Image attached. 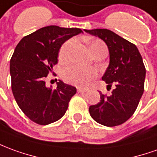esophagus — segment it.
<instances>
[{"mask_svg": "<svg viewBox=\"0 0 157 157\" xmlns=\"http://www.w3.org/2000/svg\"><path fill=\"white\" fill-rule=\"evenodd\" d=\"M77 92H78L79 94H84V93H86V90L82 89V88H77Z\"/></svg>", "mask_w": 157, "mask_h": 157, "instance_id": "esophagus-1", "label": "esophagus"}]
</instances>
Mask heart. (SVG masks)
I'll return each instance as SVG.
<instances>
[{"label": "heart", "instance_id": "heart-1", "mask_svg": "<svg viewBox=\"0 0 157 157\" xmlns=\"http://www.w3.org/2000/svg\"><path fill=\"white\" fill-rule=\"evenodd\" d=\"M74 44H75V40L70 39L62 45L59 52V58L61 61L68 60ZM88 45H89L90 50L94 55L102 50H107L105 43L98 39L88 40ZM97 75L98 71L94 68L82 67L79 65L69 66L63 69L62 71V77L65 82L80 87H85L87 86L90 82Z\"/></svg>", "mask_w": 157, "mask_h": 157}]
</instances>
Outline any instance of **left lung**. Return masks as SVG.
Segmentation results:
<instances>
[{"label":"left lung","instance_id":"1","mask_svg":"<svg viewBox=\"0 0 157 157\" xmlns=\"http://www.w3.org/2000/svg\"><path fill=\"white\" fill-rule=\"evenodd\" d=\"M100 38L109 49V63L102 76L107 88L115 85L109 96L100 93V101L89 107L90 116L106 127L124 123L137 109L144 93L145 67L135 45L107 29H84Z\"/></svg>","mask_w":157,"mask_h":157}]
</instances>
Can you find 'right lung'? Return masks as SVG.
Returning a JSON list of instances; mask_svg holds the SVG:
<instances>
[{
  "instance_id": "obj_1",
  "label": "right lung",
  "mask_w": 157,
  "mask_h": 157,
  "mask_svg": "<svg viewBox=\"0 0 157 157\" xmlns=\"http://www.w3.org/2000/svg\"><path fill=\"white\" fill-rule=\"evenodd\" d=\"M80 33L78 28L50 25L24 37L14 50L10 60L12 91L18 107L37 124L59 120L76 94L75 86L62 81L54 89L47 87L44 79L58 63L61 46Z\"/></svg>"
}]
</instances>
